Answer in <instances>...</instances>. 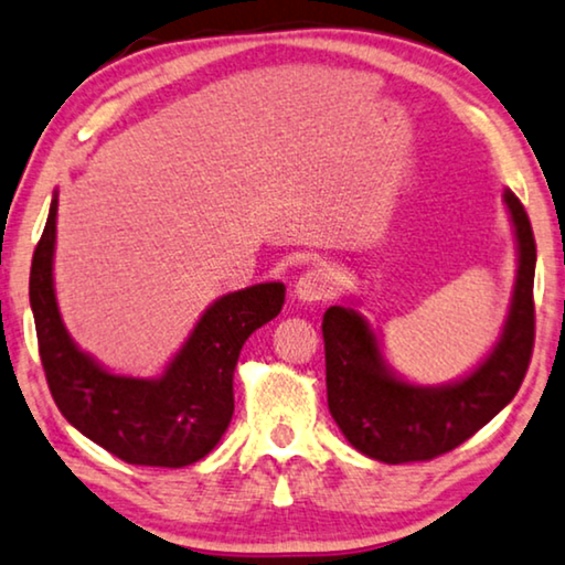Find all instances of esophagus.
<instances>
[{
    "label": "esophagus",
    "instance_id": "1",
    "mask_svg": "<svg viewBox=\"0 0 565 565\" xmlns=\"http://www.w3.org/2000/svg\"><path fill=\"white\" fill-rule=\"evenodd\" d=\"M296 296L300 300H327L334 296V273H331V267H308L296 280Z\"/></svg>",
    "mask_w": 565,
    "mask_h": 565
}]
</instances>
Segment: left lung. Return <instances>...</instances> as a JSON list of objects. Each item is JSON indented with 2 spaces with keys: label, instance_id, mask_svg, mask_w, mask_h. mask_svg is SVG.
Segmentation results:
<instances>
[{
  "label": "left lung",
  "instance_id": "left-lung-1",
  "mask_svg": "<svg viewBox=\"0 0 565 565\" xmlns=\"http://www.w3.org/2000/svg\"><path fill=\"white\" fill-rule=\"evenodd\" d=\"M504 200L520 244L512 308L499 344L466 381L445 388L398 381L385 370L377 339L360 313L342 306L323 313L329 412L367 458L391 466L439 458L486 427L520 391L535 347L537 249L520 198L507 190Z\"/></svg>",
  "mask_w": 565,
  "mask_h": 565
}]
</instances>
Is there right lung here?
I'll list each match as a JSON object with an SVG mask.
<instances>
[{"instance_id":"obj_1","label":"right lung","mask_w":565,"mask_h":565,"mask_svg":"<svg viewBox=\"0 0 565 565\" xmlns=\"http://www.w3.org/2000/svg\"><path fill=\"white\" fill-rule=\"evenodd\" d=\"M56 207L51 203L30 267V306L45 383L84 437L130 466L184 468L218 445L234 416V367L252 331L285 303L282 282L228 292L207 308L159 381L113 375L76 350L53 296Z\"/></svg>"}]
</instances>
